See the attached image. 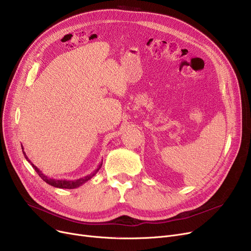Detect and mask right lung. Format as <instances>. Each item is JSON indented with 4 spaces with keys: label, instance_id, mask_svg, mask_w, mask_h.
<instances>
[{
    "label": "right lung",
    "instance_id": "right-lung-1",
    "mask_svg": "<svg viewBox=\"0 0 251 251\" xmlns=\"http://www.w3.org/2000/svg\"><path fill=\"white\" fill-rule=\"evenodd\" d=\"M22 151H23V154H24V156H25V159L28 161V163H30V165L32 166V168L35 170V172L38 174V176L41 177L46 183H48V184H50V186H54V187H57V188H65V189H74V188H77V187H79V186H81L82 184H84L85 182H87L88 180H90L92 177H94L98 172H99V170L101 168V165H102V162H100V165H99V167L97 168V170H95L94 172H92L91 174H89V175H87V176H85V177H83V178H79V179H77V180H62V179H51V178H49L48 176H46V175H44L43 173H42V171L39 170L36 166H34L31 162H30V160H28V157H27V155H26V153H25V151H23V147H22Z\"/></svg>",
    "mask_w": 251,
    "mask_h": 251
}]
</instances>
